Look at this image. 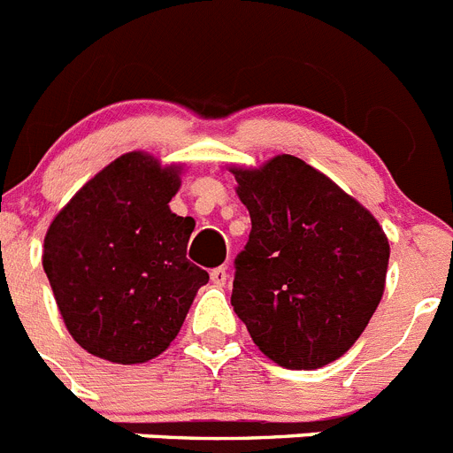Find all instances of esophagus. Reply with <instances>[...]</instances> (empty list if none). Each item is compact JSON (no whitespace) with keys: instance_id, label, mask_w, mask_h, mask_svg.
I'll use <instances>...</instances> for the list:
<instances>
[{"instance_id":"1","label":"esophagus","mask_w":453,"mask_h":453,"mask_svg":"<svg viewBox=\"0 0 453 453\" xmlns=\"http://www.w3.org/2000/svg\"><path fill=\"white\" fill-rule=\"evenodd\" d=\"M226 279H229V272H226V267H215V270L211 272V281H213L218 288H222L224 283H226Z\"/></svg>"}]
</instances>
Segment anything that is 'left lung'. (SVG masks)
<instances>
[{
    "label": "left lung",
    "instance_id": "8db88e82",
    "mask_svg": "<svg viewBox=\"0 0 453 453\" xmlns=\"http://www.w3.org/2000/svg\"><path fill=\"white\" fill-rule=\"evenodd\" d=\"M231 172L251 218L235 256V315L276 365H329L361 338L381 302L386 234L365 206L297 156Z\"/></svg>",
    "mask_w": 453,
    "mask_h": 453
}]
</instances>
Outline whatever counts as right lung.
<instances>
[{
  "label": "right lung",
  "mask_w": 453,
  "mask_h": 453,
  "mask_svg": "<svg viewBox=\"0 0 453 453\" xmlns=\"http://www.w3.org/2000/svg\"><path fill=\"white\" fill-rule=\"evenodd\" d=\"M181 165L129 151L97 172L50 224L42 267L67 331L119 365L170 347L208 272L186 258L195 219L172 213Z\"/></svg>",
  "instance_id": "add662e5"
}]
</instances>
